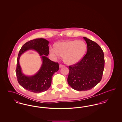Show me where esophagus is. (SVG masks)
I'll return each instance as SVG.
<instances>
[{
    "label": "esophagus",
    "instance_id": "esophagus-1",
    "mask_svg": "<svg viewBox=\"0 0 122 122\" xmlns=\"http://www.w3.org/2000/svg\"><path fill=\"white\" fill-rule=\"evenodd\" d=\"M64 65L63 64H59V67L60 68H62V67H64Z\"/></svg>",
    "mask_w": 122,
    "mask_h": 122
}]
</instances>
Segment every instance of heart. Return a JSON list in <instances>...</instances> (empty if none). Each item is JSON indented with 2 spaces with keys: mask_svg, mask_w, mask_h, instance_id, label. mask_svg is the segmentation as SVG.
I'll use <instances>...</instances> for the list:
<instances>
[{
  "mask_svg": "<svg viewBox=\"0 0 122 122\" xmlns=\"http://www.w3.org/2000/svg\"><path fill=\"white\" fill-rule=\"evenodd\" d=\"M86 50V45L82 41H68L58 43L56 47L50 48V52L55 58L64 56V62L68 64L78 62Z\"/></svg>",
  "mask_w": 122,
  "mask_h": 122,
  "instance_id": "obj_1",
  "label": "heart"
}]
</instances>
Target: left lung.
Returning <instances> with one entry per match:
<instances>
[{
    "mask_svg": "<svg viewBox=\"0 0 122 122\" xmlns=\"http://www.w3.org/2000/svg\"><path fill=\"white\" fill-rule=\"evenodd\" d=\"M86 54L77 63L69 66L68 83L78 91L90 90L101 81L104 69V53L97 43L86 37Z\"/></svg>",
    "mask_w": 122,
    "mask_h": 122,
    "instance_id": "obj_1",
    "label": "left lung"
}]
</instances>
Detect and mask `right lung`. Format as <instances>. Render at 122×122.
<instances>
[{"mask_svg":"<svg viewBox=\"0 0 122 122\" xmlns=\"http://www.w3.org/2000/svg\"><path fill=\"white\" fill-rule=\"evenodd\" d=\"M49 41L43 38L35 39L24 44L20 49L17 61L16 75L19 84L25 90L34 93H40L50 87L53 75L59 70L58 63L53 62L47 57L49 54ZM29 50H34L41 56L43 64L35 75L26 76L21 71L19 59L22 54Z\"/></svg>","mask_w":122,"mask_h":122,"instance_id":"add662e5","label":"right lung"}]
</instances>
